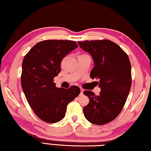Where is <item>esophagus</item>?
<instances>
[{"label":"esophagus","mask_w":151,"mask_h":151,"mask_svg":"<svg viewBox=\"0 0 151 151\" xmlns=\"http://www.w3.org/2000/svg\"><path fill=\"white\" fill-rule=\"evenodd\" d=\"M83 89H81V95H82V94H83Z\"/></svg>","instance_id":"esophagus-1"}]
</instances>
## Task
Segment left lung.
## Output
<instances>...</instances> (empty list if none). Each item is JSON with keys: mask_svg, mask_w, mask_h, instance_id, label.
<instances>
[{"mask_svg": "<svg viewBox=\"0 0 151 151\" xmlns=\"http://www.w3.org/2000/svg\"><path fill=\"white\" fill-rule=\"evenodd\" d=\"M80 48L89 52L94 61L92 79H99V95L91 91L83 94L89 102L83 108L85 118L91 123L104 125L120 114L132 86V66L127 54L110 40L78 41Z\"/></svg>", "mask_w": 151, "mask_h": 151, "instance_id": "left-lung-1", "label": "left lung"}]
</instances>
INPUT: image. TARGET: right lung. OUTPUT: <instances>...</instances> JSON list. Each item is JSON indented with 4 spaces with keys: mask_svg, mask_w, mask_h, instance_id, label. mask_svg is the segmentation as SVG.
Wrapping results in <instances>:
<instances>
[{
    "mask_svg": "<svg viewBox=\"0 0 151 151\" xmlns=\"http://www.w3.org/2000/svg\"><path fill=\"white\" fill-rule=\"evenodd\" d=\"M76 42L46 40L37 43L24 56L21 76L22 87L29 106L45 122L56 123L64 118L68 104L80 93L78 86L58 88L54 78L60 72V63Z\"/></svg>",
    "mask_w": 151,
    "mask_h": 151,
    "instance_id": "obj_1",
    "label": "right lung"
}]
</instances>
